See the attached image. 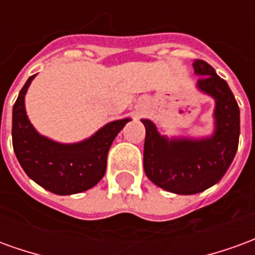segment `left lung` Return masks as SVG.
<instances>
[{
    "label": "left lung",
    "instance_id": "8db88e82",
    "mask_svg": "<svg viewBox=\"0 0 255 255\" xmlns=\"http://www.w3.org/2000/svg\"><path fill=\"white\" fill-rule=\"evenodd\" d=\"M192 67L198 87L216 100V132L212 138L168 140L149 120L146 128L143 168L146 176L166 191L191 195L220 182L234 161L239 144L241 116L235 97L212 65L195 58Z\"/></svg>",
    "mask_w": 255,
    "mask_h": 255
}]
</instances>
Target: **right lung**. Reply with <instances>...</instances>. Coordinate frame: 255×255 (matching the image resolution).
I'll return each mask as SVG.
<instances>
[{
    "mask_svg": "<svg viewBox=\"0 0 255 255\" xmlns=\"http://www.w3.org/2000/svg\"><path fill=\"white\" fill-rule=\"evenodd\" d=\"M20 90L13 105L12 143L27 176L57 195H69L94 187L106 171L108 151L129 119L112 122L82 143L61 144L41 136L31 126L24 109V94L31 80Z\"/></svg>",
    "mask_w": 255,
    "mask_h": 255,
    "instance_id": "right-lung-1",
    "label": "right lung"
}]
</instances>
